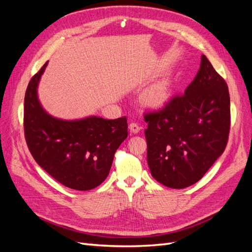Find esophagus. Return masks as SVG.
Instances as JSON below:
<instances>
[{"label": "esophagus", "mask_w": 252, "mask_h": 252, "mask_svg": "<svg viewBox=\"0 0 252 252\" xmlns=\"http://www.w3.org/2000/svg\"><path fill=\"white\" fill-rule=\"evenodd\" d=\"M141 129H142V126L138 123H135V122H132V123L129 124V130H130V132L138 133Z\"/></svg>", "instance_id": "34e87169"}]
</instances>
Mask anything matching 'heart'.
<instances>
[{"mask_svg":"<svg viewBox=\"0 0 252 252\" xmlns=\"http://www.w3.org/2000/svg\"><path fill=\"white\" fill-rule=\"evenodd\" d=\"M170 81L163 79L149 87L143 95V101L150 107H161L170 95Z\"/></svg>","mask_w":252,"mask_h":252,"instance_id":"obj_1","label":"heart"}]
</instances>
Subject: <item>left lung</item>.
<instances>
[{
	"label": "left lung",
	"instance_id": "obj_1",
	"mask_svg": "<svg viewBox=\"0 0 252 252\" xmlns=\"http://www.w3.org/2000/svg\"><path fill=\"white\" fill-rule=\"evenodd\" d=\"M147 162L158 183L174 189L193 185L223 154L230 130L225 80L204 55L184 94L144 113Z\"/></svg>",
	"mask_w": 252,
	"mask_h": 252
}]
</instances>
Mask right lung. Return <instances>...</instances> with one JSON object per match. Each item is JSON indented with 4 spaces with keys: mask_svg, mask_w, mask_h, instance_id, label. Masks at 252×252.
I'll use <instances>...</instances> for the list:
<instances>
[{
    "mask_svg": "<svg viewBox=\"0 0 252 252\" xmlns=\"http://www.w3.org/2000/svg\"><path fill=\"white\" fill-rule=\"evenodd\" d=\"M46 62L30 80L24 100V133L35 162L64 186L90 190L109 174L117 149L127 138V118L56 119L37 100L36 87Z\"/></svg>",
    "mask_w": 252,
    "mask_h": 252,
    "instance_id": "obj_1",
    "label": "right lung"
}]
</instances>
